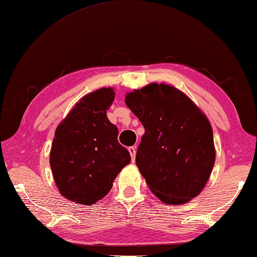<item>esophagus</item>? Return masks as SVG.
<instances>
[{
  "mask_svg": "<svg viewBox=\"0 0 257 257\" xmlns=\"http://www.w3.org/2000/svg\"><path fill=\"white\" fill-rule=\"evenodd\" d=\"M128 151L130 156H132V159H133V162H135V158H136V152H137V147L136 146H133V147H129L128 148Z\"/></svg>",
  "mask_w": 257,
  "mask_h": 257,
  "instance_id": "obj_1",
  "label": "esophagus"
}]
</instances>
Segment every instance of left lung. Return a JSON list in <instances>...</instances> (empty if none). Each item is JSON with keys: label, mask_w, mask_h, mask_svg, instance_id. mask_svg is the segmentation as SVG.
Returning a JSON list of instances; mask_svg holds the SVG:
<instances>
[{"label": "left lung", "mask_w": 257, "mask_h": 257, "mask_svg": "<svg viewBox=\"0 0 257 257\" xmlns=\"http://www.w3.org/2000/svg\"><path fill=\"white\" fill-rule=\"evenodd\" d=\"M145 127L136 163L147 184L167 204L195 198L215 161L209 120L182 91L150 84L125 96Z\"/></svg>", "instance_id": "8db88e82"}]
</instances>
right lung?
I'll list each match as a JSON object with an SVG mask.
<instances>
[{
	"instance_id": "right-lung-1",
	"label": "right lung",
	"mask_w": 257,
	"mask_h": 257,
	"mask_svg": "<svg viewBox=\"0 0 257 257\" xmlns=\"http://www.w3.org/2000/svg\"><path fill=\"white\" fill-rule=\"evenodd\" d=\"M113 98L111 88L88 94L56 129L50 163L59 192L69 201L89 205L100 200L132 160L107 118Z\"/></svg>"
}]
</instances>
